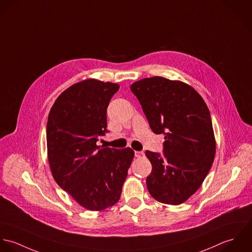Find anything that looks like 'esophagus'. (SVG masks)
<instances>
[{"label":"esophagus","instance_id":"obj_1","mask_svg":"<svg viewBox=\"0 0 252 252\" xmlns=\"http://www.w3.org/2000/svg\"><path fill=\"white\" fill-rule=\"evenodd\" d=\"M134 156L136 158H145V154L143 151H134Z\"/></svg>","mask_w":252,"mask_h":252}]
</instances>
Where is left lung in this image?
Instances as JSON below:
<instances>
[{"instance_id":"8db88e82","label":"left lung","mask_w":252,"mask_h":252,"mask_svg":"<svg viewBox=\"0 0 252 252\" xmlns=\"http://www.w3.org/2000/svg\"><path fill=\"white\" fill-rule=\"evenodd\" d=\"M152 130L163 134L162 154L146 151L151 173L146 185L152 197L166 204L187 201L206 177L215 156L209 110L190 86L162 77L131 85Z\"/></svg>"}]
</instances>
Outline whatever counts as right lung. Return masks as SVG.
Returning <instances> with one entry per match:
<instances>
[{
    "instance_id": "1",
    "label": "right lung",
    "mask_w": 252,
    "mask_h": 252,
    "mask_svg": "<svg viewBox=\"0 0 252 252\" xmlns=\"http://www.w3.org/2000/svg\"><path fill=\"white\" fill-rule=\"evenodd\" d=\"M120 86L88 80L62 93L47 125L48 156L56 183L79 204L103 210L120 200L134 152L97 146L107 108Z\"/></svg>"
}]
</instances>
